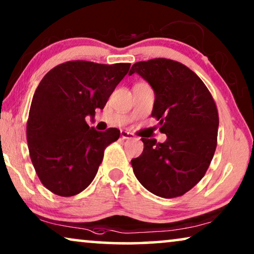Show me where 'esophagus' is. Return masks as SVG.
Masks as SVG:
<instances>
[{"mask_svg":"<svg viewBox=\"0 0 254 254\" xmlns=\"http://www.w3.org/2000/svg\"><path fill=\"white\" fill-rule=\"evenodd\" d=\"M121 137H123V140H129V138L134 137V135L129 133V131L123 130V131H121Z\"/></svg>","mask_w":254,"mask_h":254,"instance_id":"1","label":"esophagus"}]
</instances>
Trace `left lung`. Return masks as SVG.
<instances>
[{"instance_id":"1","label":"left lung","mask_w":254,"mask_h":254,"mask_svg":"<svg viewBox=\"0 0 254 254\" xmlns=\"http://www.w3.org/2000/svg\"><path fill=\"white\" fill-rule=\"evenodd\" d=\"M136 72L154 90L151 116L166 140L144 138L143 152L131 159L134 175L155 195L171 199L202 179L217 144L218 113L207 86L195 72L169 59L136 62Z\"/></svg>"}]
</instances>
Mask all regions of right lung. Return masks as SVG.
<instances>
[{
  "label": "right lung",
  "instance_id": "1",
  "mask_svg": "<svg viewBox=\"0 0 254 254\" xmlns=\"http://www.w3.org/2000/svg\"><path fill=\"white\" fill-rule=\"evenodd\" d=\"M129 67L68 61L41 79L31 103L26 138L34 170L51 192L76 195L95 179L104 150L120 130L98 131L85 118L104 109Z\"/></svg>",
  "mask_w": 254,
  "mask_h": 254
}]
</instances>
